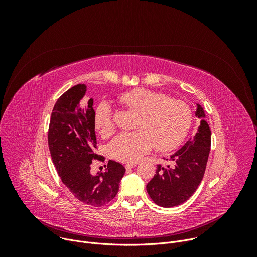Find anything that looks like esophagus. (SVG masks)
Returning a JSON list of instances; mask_svg holds the SVG:
<instances>
[{
	"instance_id": "obj_1",
	"label": "esophagus",
	"mask_w": 257,
	"mask_h": 257,
	"mask_svg": "<svg viewBox=\"0 0 257 257\" xmlns=\"http://www.w3.org/2000/svg\"><path fill=\"white\" fill-rule=\"evenodd\" d=\"M135 166H136V164H134V163H129V164L125 165V168L128 170V169H132V168L135 167Z\"/></svg>"
}]
</instances>
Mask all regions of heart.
I'll list each match as a JSON object with an SVG mask.
<instances>
[{
  "mask_svg": "<svg viewBox=\"0 0 257 257\" xmlns=\"http://www.w3.org/2000/svg\"><path fill=\"white\" fill-rule=\"evenodd\" d=\"M128 111L136 113L133 132L121 133L108 145L113 158L124 163L140 160L153 146L160 152H169L183 140L192 123L190 106L180 99L145 88H135L119 97ZM97 132L107 137L115 131L112 108L101 102L94 113Z\"/></svg>",
  "mask_w": 257,
  "mask_h": 257,
  "instance_id": "1",
  "label": "heart"
}]
</instances>
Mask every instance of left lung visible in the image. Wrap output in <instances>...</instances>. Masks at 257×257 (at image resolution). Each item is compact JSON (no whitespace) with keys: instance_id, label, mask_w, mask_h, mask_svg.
<instances>
[{"instance_id":"1","label":"left lung","mask_w":257,"mask_h":257,"mask_svg":"<svg viewBox=\"0 0 257 257\" xmlns=\"http://www.w3.org/2000/svg\"><path fill=\"white\" fill-rule=\"evenodd\" d=\"M196 117L200 125L196 134L168 159V165L158 166L154 178L146 185L154 202L163 207H173L188 200L202 181L211 143V132L205 114L197 104Z\"/></svg>"}]
</instances>
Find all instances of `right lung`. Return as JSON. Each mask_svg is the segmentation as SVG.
I'll list each match as a JSON object with an SVG mask.
<instances>
[{
	"mask_svg": "<svg viewBox=\"0 0 257 257\" xmlns=\"http://www.w3.org/2000/svg\"><path fill=\"white\" fill-rule=\"evenodd\" d=\"M86 85L64 92L54 105L49 126V149L54 166L69 191L82 203L102 206L115 198L125 168L109 160L105 172L90 174L96 136L93 99L85 98Z\"/></svg>",
	"mask_w": 257,
	"mask_h": 257,
	"instance_id": "right-lung-1",
	"label": "right lung"
}]
</instances>
